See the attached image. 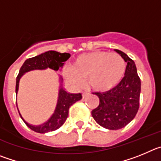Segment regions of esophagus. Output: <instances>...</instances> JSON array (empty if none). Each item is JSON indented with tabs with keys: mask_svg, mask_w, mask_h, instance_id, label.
I'll return each instance as SVG.
<instances>
[{
	"mask_svg": "<svg viewBox=\"0 0 161 161\" xmlns=\"http://www.w3.org/2000/svg\"><path fill=\"white\" fill-rule=\"evenodd\" d=\"M89 92H86V91H82V98H86L88 95H89Z\"/></svg>",
	"mask_w": 161,
	"mask_h": 161,
	"instance_id": "1",
	"label": "esophagus"
}]
</instances>
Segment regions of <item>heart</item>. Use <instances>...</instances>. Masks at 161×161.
<instances>
[{"label": "heart", "mask_w": 161, "mask_h": 161, "mask_svg": "<svg viewBox=\"0 0 161 161\" xmlns=\"http://www.w3.org/2000/svg\"><path fill=\"white\" fill-rule=\"evenodd\" d=\"M126 71L124 59L118 53L96 50L79 56L73 67H65V79L75 86H81L83 80L94 90L105 91L118 85Z\"/></svg>", "instance_id": "obj_1"}]
</instances>
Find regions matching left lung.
I'll use <instances>...</instances> for the list:
<instances>
[{
  "mask_svg": "<svg viewBox=\"0 0 161 161\" xmlns=\"http://www.w3.org/2000/svg\"><path fill=\"white\" fill-rule=\"evenodd\" d=\"M115 51L127 63L125 76L110 91L94 93L99 98V104L91 111L97 124L110 130L123 128L135 118L140 107L141 89L134 61L124 52L119 50Z\"/></svg>",
  "mask_w": 161,
  "mask_h": 161,
  "instance_id": "1",
  "label": "left lung"
}]
</instances>
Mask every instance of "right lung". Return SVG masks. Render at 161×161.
Here are the masks:
<instances>
[{
	"instance_id": "obj_1",
	"label": "right lung",
	"mask_w": 161,
	"mask_h": 161,
	"mask_svg": "<svg viewBox=\"0 0 161 161\" xmlns=\"http://www.w3.org/2000/svg\"><path fill=\"white\" fill-rule=\"evenodd\" d=\"M70 57V54L68 53H61L57 51L50 50V51L42 53L40 55L30 58L25 61V63H23L20 69L19 74L17 75V80H16V94L17 93V91H18L20 79L25 73L34 70H44L46 68L58 70L59 68L63 67V66L64 65V62H66ZM60 80L61 82H63V79L60 78ZM61 86H62V84H61L60 87ZM81 98H82V95L80 93L70 94L66 92L63 87H61L59 90L58 99L54 113L49 119L48 121H46V123L39 126L29 124L21 117L19 111L18 112L25 124H26L30 129L38 133H46L49 131H55V130L58 129L59 127H62L67 119L70 106L75 103V102L80 100Z\"/></svg>"
}]
</instances>
